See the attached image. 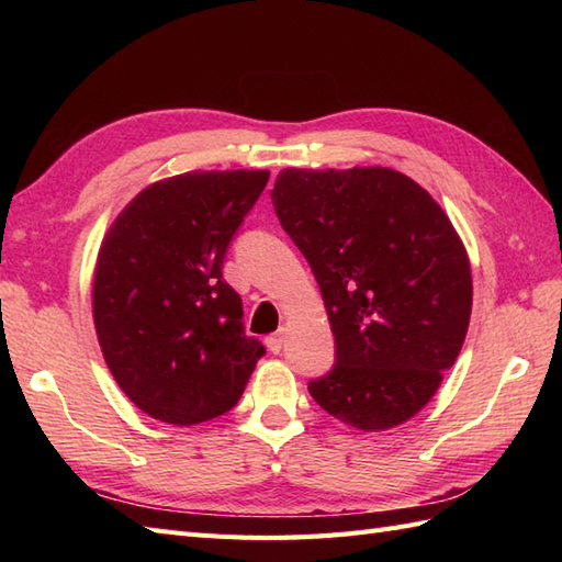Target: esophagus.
Here are the masks:
<instances>
[{
	"instance_id": "esophagus-1",
	"label": "esophagus",
	"mask_w": 562,
	"mask_h": 562,
	"mask_svg": "<svg viewBox=\"0 0 562 562\" xmlns=\"http://www.w3.org/2000/svg\"><path fill=\"white\" fill-rule=\"evenodd\" d=\"M284 336H288V328H280L278 333H272V336L266 340L268 342V350L272 352V355H280V350L284 348Z\"/></svg>"
}]
</instances>
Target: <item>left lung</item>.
Returning <instances> with one entry per match:
<instances>
[{
	"label": "left lung",
	"instance_id": "obj_1",
	"mask_svg": "<svg viewBox=\"0 0 562 562\" xmlns=\"http://www.w3.org/2000/svg\"><path fill=\"white\" fill-rule=\"evenodd\" d=\"M270 198L336 336V364L308 393L364 432L411 420L469 330L471 266L449 217L413 178L381 166L284 169Z\"/></svg>",
	"mask_w": 562,
	"mask_h": 562
}]
</instances>
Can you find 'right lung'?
Here are the masks:
<instances>
[{"instance_id":"obj_1","label":"right lung","mask_w":562,"mask_h":562,"mask_svg":"<svg viewBox=\"0 0 562 562\" xmlns=\"http://www.w3.org/2000/svg\"><path fill=\"white\" fill-rule=\"evenodd\" d=\"M270 171H190L130 202L105 234L93 272L103 360L139 411L198 425L241 398L262 342L222 278L226 248Z\"/></svg>"}]
</instances>
